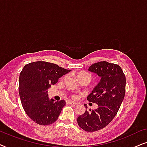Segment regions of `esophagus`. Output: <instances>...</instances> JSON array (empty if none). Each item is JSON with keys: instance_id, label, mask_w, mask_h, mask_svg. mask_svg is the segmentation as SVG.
<instances>
[{"instance_id": "esophagus-1", "label": "esophagus", "mask_w": 147, "mask_h": 147, "mask_svg": "<svg viewBox=\"0 0 147 147\" xmlns=\"http://www.w3.org/2000/svg\"><path fill=\"white\" fill-rule=\"evenodd\" d=\"M67 103L69 104H71V105H74V106L77 104V103H76V102H72V101H67Z\"/></svg>"}]
</instances>
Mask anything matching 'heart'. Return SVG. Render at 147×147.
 Masks as SVG:
<instances>
[{
  "label": "heart",
  "instance_id": "heart-1",
  "mask_svg": "<svg viewBox=\"0 0 147 147\" xmlns=\"http://www.w3.org/2000/svg\"><path fill=\"white\" fill-rule=\"evenodd\" d=\"M88 78V80H91V76H90V74H88V72H86V71H82V72H80L79 74H78V78L79 79V78ZM73 98H76V96H72Z\"/></svg>",
  "mask_w": 147,
  "mask_h": 147
}]
</instances>
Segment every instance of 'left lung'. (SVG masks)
Returning <instances> with one entry per match:
<instances>
[{"instance_id":"obj_1","label":"left lung","mask_w":147,"mask_h":147,"mask_svg":"<svg viewBox=\"0 0 147 147\" xmlns=\"http://www.w3.org/2000/svg\"><path fill=\"white\" fill-rule=\"evenodd\" d=\"M88 71L101 78L87 98L89 102L97 104L98 108L88 111L86 106L77 122L83 130L94 132L107 126L117 114L125 95L126 77L119 65L104 61L92 64Z\"/></svg>"}]
</instances>
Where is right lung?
<instances>
[{
	"mask_svg": "<svg viewBox=\"0 0 147 147\" xmlns=\"http://www.w3.org/2000/svg\"><path fill=\"white\" fill-rule=\"evenodd\" d=\"M70 71L41 61L28 63L22 69L19 83L20 98L24 110L35 123L49 125L57 120L65 102L50 100L48 89Z\"/></svg>",
	"mask_w": 147,
	"mask_h": 147,
	"instance_id": "obj_1",
	"label": "right lung"
}]
</instances>
